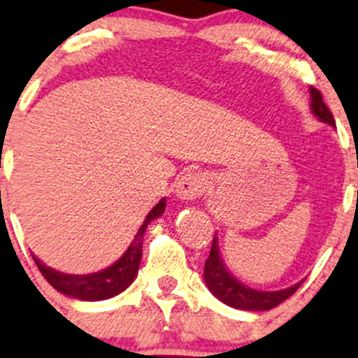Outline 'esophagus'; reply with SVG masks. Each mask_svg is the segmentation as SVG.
<instances>
[{"instance_id":"obj_1","label":"esophagus","mask_w":358,"mask_h":358,"mask_svg":"<svg viewBox=\"0 0 358 358\" xmlns=\"http://www.w3.org/2000/svg\"><path fill=\"white\" fill-rule=\"evenodd\" d=\"M175 187L176 197L182 199V201H195L208 189V180H206L202 173L189 171L180 176Z\"/></svg>"}]
</instances>
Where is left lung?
Wrapping results in <instances>:
<instances>
[{
    "label": "left lung",
    "instance_id": "1",
    "mask_svg": "<svg viewBox=\"0 0 358 358\" xmlns=\"http://www.w3.org/2000/svg\"><path fill=\"white\" fill-rule=\"evenodd\" d=\"M310 110L322 123L334 127V118L331 115L329 108L322 101L321 92L314 87H310ZM204 281L208 285L209 292L223 303L233 308H240V310L252 312L269 310V308L280 306L302 285V281H300L293 287L278 289V292H261V289L247 287L242 281L236 280L224 266L223 259L220 255V245H217L216 235H214L213 247H210L209 257L204 264Z\"/></svg>",
    "mask_w": 358,
    "mask_h": 358
}]
</instances>
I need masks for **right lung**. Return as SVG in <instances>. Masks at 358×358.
Here are the masks:
<instances>
[{"label":"right lung","instance_id":"right-lung-1","mask_svg":"<svg viewBox=\"0 0 358 358\" xmlns=\"http://www.w3.org/2000/svg\"><path fill=\"white\" fill-rule=\"evenodd\" d=\"M164 208H166V199H161L150 209L148 216H145L144 223L138 228L134 242L127 248L125 254L115 264L108 266L106 269L90 274H65L56 269L48 268L37 257H34V261H36L37 268L43 273V276L46 278L48 283L55 289H58L59 293H63V295L71 296V299L85 300V302H97V300L111 299V296L118 295L123 289L129 288L131 281L137 276V271L142 259L144 233L150 221H154L164 213Z\"/></svg>","mask_w":358,"mask_h":358}]
</instances>
